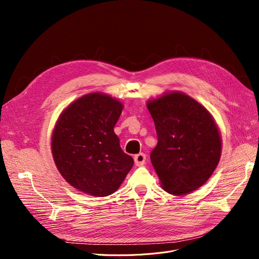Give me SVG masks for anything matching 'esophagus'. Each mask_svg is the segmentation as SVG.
Masks as SVG:
<instances>
[{
  "label": "esophagus",
  "instance_id": "obj_1",
  "mask_svg": "<svg viewBox=\"0 0 259 259\" xmlns=\"http://www.w3.org/2000/svg\"><path fill=\"white\" fill-rule=\"evenodd\" d=\"M145 161H146V155L144 153H139V154H137V155L134 156V164H135V166L141 167V166H143L145 164Z\"/></svg>",
  "mask_w": 259,
  "mask_h": 259
}]
</instances>
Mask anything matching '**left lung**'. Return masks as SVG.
Masks as SVG:
<instances>
[{"label": "left lung", "instance_id": "1", "mask_svg": "<svg viewBox=\"0 0 259 259\" xmlns=\"http://www.w3.org/2000/svg\"><path fill=\"white\" fill-rule=\"evenodd\" d=\"M157 145L150 158L161 188L181 196L205 184L221 159L222 137L211 113L181 91L148 101Z\"/></svg>", "mask_w": 259, "mask_h": 259}]
</instances>
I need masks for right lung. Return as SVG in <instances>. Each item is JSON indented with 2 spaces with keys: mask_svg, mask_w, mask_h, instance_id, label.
I'll return each mask as SVG.
<instances>
[{
  "mask_svg": "<svg viewBox=\"0 0 259 259\" xmlns=\"http://www.w3.org/2000/svg\"><path fill=\"white\" fill-rule=\"evenodd\" d=\"M122 104L102 92L83 95L64 109L54 126L51 152L64 180L95 197L114 193L133 167L114 126Z\"/></svg>",
  "mask_w": 259,
  "mask_h": 259,
  "instance_id": "add662e5",
  "label": "right lung"
}]
</instances>
